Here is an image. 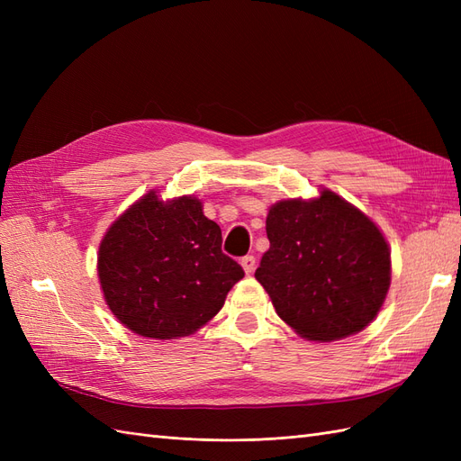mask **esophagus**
Wrapping results in <instances>:
<instances>
[{
	"mask_svg": "<svg viewBox=\"0 0 461 461\" xmlns=\"http://www.w3.org/2000/svg\"><path fill=\"white\" fill-rule=\"evenodd\" d=\"M240 265H242V269H244L246 275H252L256 271V258L254 256H246V258H242Z\"/></svg>",
	"mask_w": 461,
	"mask_h": 461,
	"instance_id": "34e87169",
	"label": "esophagus"
}]
</instances>
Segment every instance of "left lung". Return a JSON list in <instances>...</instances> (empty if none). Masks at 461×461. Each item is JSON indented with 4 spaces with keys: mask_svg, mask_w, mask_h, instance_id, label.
<instances>
[{
    "mask_svg": "<svg viewBox=\"0 0 461 461\" xmlns=\"http://www.w3.org/2000/svg\"><path fill=\"white\" fill-rule=\"evenodd\" d=\"M269 249L256 269L276 315L312 342L364 330L390 288V248L381 229L337 192L269 207Z\"/></svg>",
    "mask_w": 461,
    "mask_h": 461,
    "instance_id": "left-lung-1",
    "label": "left lung"
}]
</instances>
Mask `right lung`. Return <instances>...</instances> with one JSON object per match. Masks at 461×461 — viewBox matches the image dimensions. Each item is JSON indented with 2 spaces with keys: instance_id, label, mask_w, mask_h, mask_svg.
Returning a JSON list of instances; mask_svg holds the SVG:
<instances>
[{
  "instance_id": "add662e5",
  "label": "right lung",
  "mask_w": 461,
  "mask_h": 461,
  "mask_svg": "<svg viewBox=\"0 0 461 461\" xmlns=\"http://www.w3.org/2000/svg\"><path fill=\"white\" fill-rule=\"evenodd\" d=\"M97 276L107 308L124 327L176 340L219 313L244 271L221 252V229L203 215L202 200H163L149 190L104 234Z\"/></svg>"
}]
</instances>
